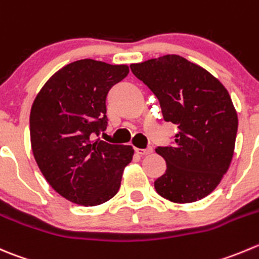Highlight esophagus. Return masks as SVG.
Returning a JSON list of instances; mask_svg holds the SVG:
<instances>
[{
	"instance_id": "34e87169",
	"label": "esophagus",
	"mask_w": 259,
	"mask_h": 259,
	"mask_svg": "<svg viewBox=\"0 0 259 259\" xmlns=\"http://www.w3.org/2000/svg\"><path fill=\"white\" fill-rule=\"evenodd\" d=\"M135 152H137L138 154H140V155H148V154H150V153H153V148L148 147V148H145V149H140V148H137V149H135Z\"/></svg>"
}]
</instances>
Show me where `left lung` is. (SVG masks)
Masks as SVG:
<instances>
[{"instance_id":"obj_1","label":"left lung","mask_w":259,"mask_h":259,"mask_svg":"<svg viewBox=\"0 0 259 259\" xmlns=\"http://www.w3.org/2000/svg\"><path fill=\"white\" fill-rule=\"evenodd\" d=\"M130 68L157 96L164 121L178 127L173 147L155 149L167 164L155 180V191L177 204L204 199L219 185L234 154L238 116L229 92L181 55H163Z\"/></svg>"}]
</instances>
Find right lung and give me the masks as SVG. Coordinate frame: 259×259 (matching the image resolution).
I'll return each mask as SVG.
<instances>
[{
  "mask_svg": "<svg viewBox=\"0 0 259 259\" xmlns=\"http://www.w3.org/2000/svg\"><path fill=\"white\" fill-rule=\"evenodd\" d=\"M127 73L125 64L77 60L55 72L35 97L32 154L48 183L68 201L96 206L119 191L134 149L94 138L107 126V94Z\"/></svg>",
  "mask_w": 259,
  "mask_h": 259,
  "instance_id": "1",
  "label": "right lung"
}]
</instances>
